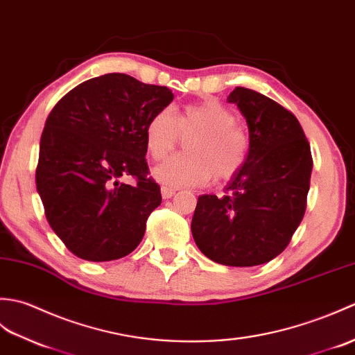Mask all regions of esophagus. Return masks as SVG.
<instances>
[{
  "label": "esophagus",
  "mask_w": 355,
  "mask_h": 355,
  "mask_svg": "<svg viewBox=\"0 0 355 355\" xmlns=\"http://www.w3.org/2000/svg\"><path fill=\"white\" fill-rule=\"evenodd\" d=\"M161 194H162V198L164 199H171L173 196L176 194V190H173V188H168V187H161Z\"/></svg>",
  "instance_id": "esophagus-1"
}]
</instances>
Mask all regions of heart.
<instances>
[{
  "instance_id": "b5f03b06",
  "label": "heart",
  "mask_w": 355,
  "mask_h": 355,
  "mask_svg": "<svg viewBox=\"0 0 355 355\" xmlns=\"http://www.w3.org/2000/svg\"><path fill=\"white\" fill-rule=\"evenodd\" d=\"M188 139L187 156H176L156 167L155 178L168 188L199 187L214 176L218 182L234 178L246 162L249 139L237 115L216 100L188 105L171 112L164 109L146 125V148L155 161L170 156Z\"/></svg>"
}]
</instances>
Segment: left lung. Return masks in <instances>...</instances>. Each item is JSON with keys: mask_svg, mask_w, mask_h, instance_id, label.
Here are the masks:
<instances>
[{"mask_svg": "<svg viewBox=\"0 0 355 355\" xmlns=\"http://www.w3.org/2000/svg\"><path fill=\"white\" fill-rule=\"evenodd\" d=\"M227 101L248 121V157L223 198L200 196L191 232L212 261L250 267L278 257L302 222L313 157L302 125L284 106L243 86Z\"/></svg>", "mask_w": 355, "mask_h": 355, "instance_id": "1", "label": "left lung"}]
</instances>
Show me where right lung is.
<instances>
[{"instance_id":"right-lung-1","label":"right lung","mask_w":355,"mask_h":355,"mask_svg":"<svg viewBox=\"0 0 355 355\" xmlns=\"http://www.w3.org/2000/svg\"><path fill=\"white\" fill-rule=\"evenodd\" d=\"M173 94L111 73L76 86L53 107L39 144L36 188L51 230L86 261L135 250L161 188L148 176L146 125ZM130 175L133 186L119 179Z\"/></svg>"}]
</instances>
